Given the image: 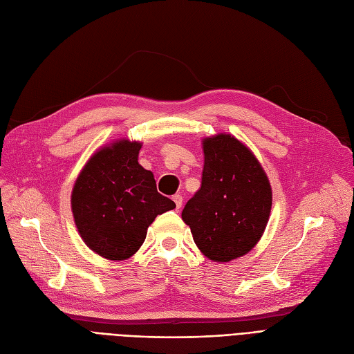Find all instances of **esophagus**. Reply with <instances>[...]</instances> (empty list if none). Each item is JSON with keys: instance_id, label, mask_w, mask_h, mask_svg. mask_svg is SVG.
Returning <instances> with one entry per match:
<instances>
[{"instance_id": "obj_1", "label": "esophagus", "mask_w": 354, "mask_h": 354, "mask_svg": "<svg viewBox=\"0 0 354 354\" xmlns=\"http://www.w3.org/2000/svg\"><path fill=\"white\" fill-rule=\"evenodd\" d=\"M173 201H174V203H176V208H177V209H180V208H181V205H183V198L180 196V194H174V196H173Z\"/></svg>"}]
</instances>
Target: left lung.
Listing matches in <instances>:
<instances>
[{
	"mask_svg": "<svg viewBox=\"0 0 354 354\" xmlns=\"http://www.w3.org/2000/svg\"><path fill=\"white\" fill-rule=\"evenodd\" d=\"M202 142V185L181 218L206 258L230 262L261 240L271 214L272 190L259 161L234 136L219 133Z\"/></svg>",
	"mask_w": 354,
	"mask_h": 354,
	"instance_id": "8db88e82",
	"label": "left lung"
}]
</instances>
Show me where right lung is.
Returning <instances> with one entry per match:
<instances>
[{
	"mask_svg": "<svg viewBox=\"0 0 354 354\" xmlns=\"http://www.w3.org/2000/svg\"><path fill=\"white\" fill-rule=\"evenodd\" d=\"M140 142L120 139L96 151L71 192V211L86 246L109 261L135 254L156 215L176 203L156 190L138 156Z\"/></svg>",
	"mask_w": 354,
	"mask_h": 354,
	"instance_id": "obj_1",
	"label": "right lung"
}]
</instances>
